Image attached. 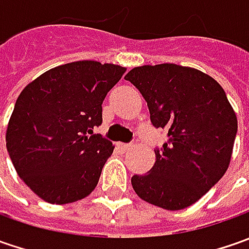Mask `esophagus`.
Wrapping results in <instances>:
<instances>
[{
	"mask_svg": "<svg viewBox=\"0 0 249 249\" xmlns=\"http://www.w3.org/2000/svg\"><path fill=\"white\" fill-rule=\"evenodd\" d=\"M119 147H120V148H122V149H123V151H127V149L131 148L133 145H131V144H122V142H120Z\"/></svg>",
	"mask_w": 249,
	"mask_h": 249,
	"instance_id": "1",
	"label": "esophagus"
}]
</instances>
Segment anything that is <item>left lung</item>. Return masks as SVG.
<instances>
[{"label": "left lung", "mask_w": 249, "mask_h": 249, "mask_svg": "<svg viewBox=\"0 0 249 249\" xmlns=\"http://www.w3.org/2000/svg\"><path fill=\"white\" fill-rule=\"evenodd\" d=\"M124 79L147 101L152 124L167 131L152 169L131 177L136 194L169 211L193 205L230 165L237 116L225 90L209 74L175 63L139 66Z\"/></svg>", "instance_id": "left-lung-1"}]
</instances>
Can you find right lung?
<instances>
[{"instance_id":"add662e5","label":"right lung","mask_w":249,"mask_h":249,"mask_svg":"<svg viewBox=\"0 0 249 249\" xmlns=\"http://www.w3.org/2000/svg\"><path fill=\"white\" fill-rule=\"evenodd\" d=\"M126 68L77 61L53 68L19 94L6 127V149L19 177L41 199L63 205L90 196L113 152L94 134L102 101Z\"/></svg>"}]
</instances>
